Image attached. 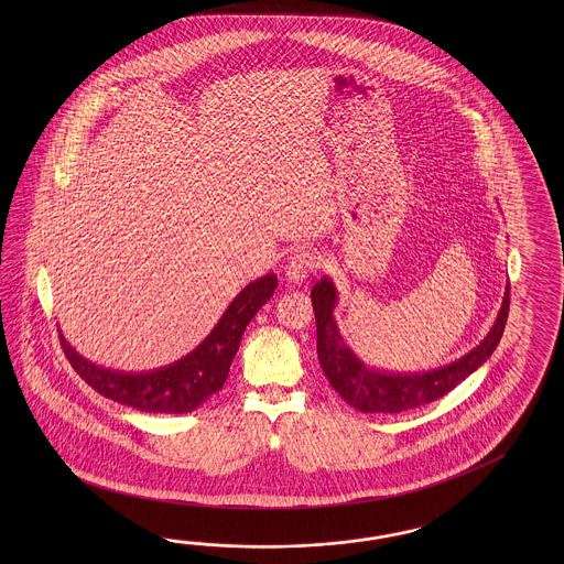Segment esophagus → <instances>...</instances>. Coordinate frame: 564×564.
<instances>
[{"label": "esophagus", "instance_id": "34e87169", "mask_svg": "<svg viewBox=\"0 0 564 564\" xmlns=\"http://www.w3.org/2000/svg\"><path fill=\"white\" fill-rule=\"evenodd\" d=\"M316 267H318V258L314 257L312 252H307V250H300L290 258V262L285 267V276H288L290 283L300 285V283L306 281L310 274L316 271Z\"/></svg>", "mask_w": 564, "mask_h": 564}]
</instances>
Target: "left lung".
<instances>
[{
	"label": "left lung",
	"instance_id": "1",
	"mask_svg": "<svg viewBox=\"0 0 564 564\" xmlns=\"http://www.w3.org/2000/svg\"><path fill=\"white\" fill-rule=\"evenodd\" d=\"M312 306L316 316L318 361L333 389L343 399L364 413H401L415 410L441 399L455 389L467 376L495 354L496 345L505 333L509 318V283L490 333L463 358L420 375H384L368 368L343 341L337 321L333 316L337 306V288L323 276L312 291Z\"/></svg>",
	"mask_w": 564,
	"mask_h": 564
}]
</instances>
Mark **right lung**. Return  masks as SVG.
<instances>
[{
    "label": "right lung",
    "mask_w": 564,
    "mask_h": 564,
    "mask_svg": "<svg viewBox=\"0 0 564 564\" xmlns=\"http://www.w3.org/2000/svg\"><path fill=\"white\" fill-rule=\"evenodd\" d=\"M276 290V274L246 285L223 312L219 323L188 356L149 372H118L83 358L59 333L72 368L97 393L147 413H188L200 408L225 384L241 335Z\"/></svg>",
    "instance_id": "obj_1"
}]
</instances>
